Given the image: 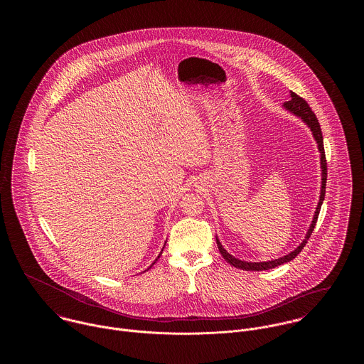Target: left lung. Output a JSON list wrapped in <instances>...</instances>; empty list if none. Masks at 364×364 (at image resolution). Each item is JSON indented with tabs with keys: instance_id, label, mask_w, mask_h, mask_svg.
<instances>
[{
	"instance_id": "left-lung-1",
	"label": "left lung",
	"mask_w": 364,
	"mask_h": 364,
	"mask_svg": "<svg viewBox=\"0 0 364 364\" xmlns=\"http://www.w3.org/2000/svg\"><path fill=\"white\" fill-rule=\"evenodd\" d=\"M284 107L294 113V116L300 117L303 122H306L309 125V128L311 129L312 135L316 140V144H318V150L321 153V169H322V186H321V196H319V202H318V206L315 210V214H314V218H312L311 225L310 229L304 237V240L299 244V247L294 250L292 252H289L288 255L282 257V258H278V259L267 260V262H245V260L237 259L235 258L233 255H230L225 248L223 247L221 242L218 240V237L215 236V240H217V245H218V250L221 252V255L224 257V259L230 263L232 266L237 267V269H242V270H251V272H260V270H269V269H273V267H277L282 263H287L289 260L294 259L297 257V254L304 248L306 242L310 239L311 236L312 230L315 228V224L318 221V215H319V211H321V206L323 203V199H325V192H326V180H328V164H326V156H325V149H323V136H322V131H321V125L318 122L316 116L314 114V112L311 110V107L309 106V104L301 98L299 97L297 94H294L291 91V101L285 102Z\"/></svg>"
}]
</instances>
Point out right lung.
Here are the masks:
<instances>
[{"label":"right lung","instance_id":"1","mask_svg":"<svg viewBox=\"0 0 364 364\" xmlns=\"http://www.w3.org/2000/svg\"><path fill=\"white\" fill-rule=\"evenodd\" d=\"M161 254H162V252H161ZM161 254H159V255H161ZM159 255H158V258H159ZM154 263H156V262H154ZM151 266H153V264H151ZM151 266H150V267H151Z\"/></svg>","mask_w":364,"mask_h":364}]
</instances>
